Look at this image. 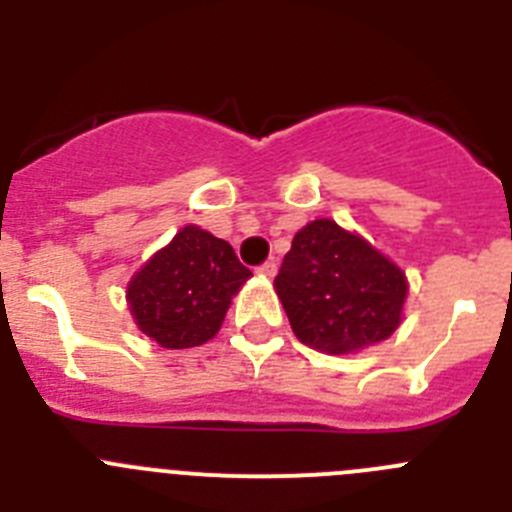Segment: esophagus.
<instances>
[{"instance_id": "1", "label": "esophagus", "mask_w": 512, "mask_h": 512, "mask_svg": "<svg viewBox=\"0 0 512 512\" xmlns=\"http://www.w3.org/2000/svg\"><path fill=\"white\" fill-rule=\"evenodd\" d=\"M256 271H259L261 277H274V274H277V264H274V261H264Z\"/></svg>"}]
</instances>
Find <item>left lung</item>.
Here are the masks:
<instances>
[{
  "instance_id": "left-lung-1",
  "label": "left lung",
  "mask_w": 512,
  "mask_h": 512,
  "mask_svg": "<svg viewBox=\"0 0 512 512\" xmlns=\"http://www.w3.org/2000/svg\"><path fill=\"white\" fill-rule=\"evenodd\" d=\"M274 287L295 336L330 356L390 338L408 297L400 266L325 217L295 235Z\"/></svg>"
}]
</instances>
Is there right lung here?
Masks as SVG:
<instances>
[{"label": "right lung", "instance_id": "obj_1", "mask_svg": "<svg viewBox=\"0 0 512 512\" xmlns=\"http://www.w3.org/2000/svg\"><path fill=\"white\" fill-rule=\"evenodd\" d=\"M251 269L233 246L187 225L130 279L128 305L138 328L164 348L202 346L225 320Z\"/></svg>", "mask_w": 512, "mask_h": 512}]
</instances>
